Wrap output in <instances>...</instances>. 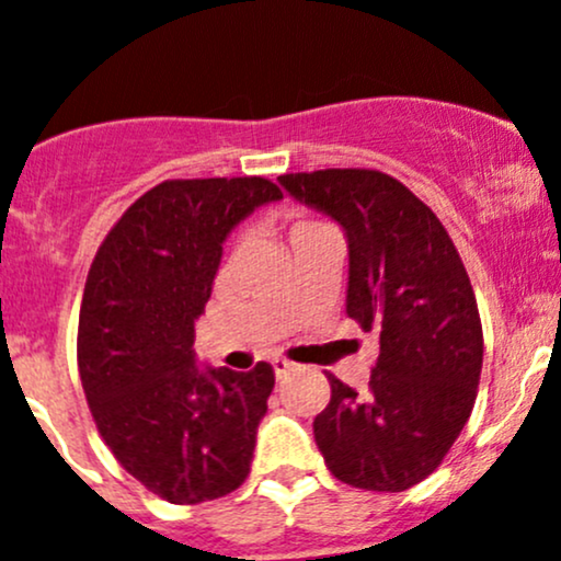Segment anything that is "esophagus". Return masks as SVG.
Here are the masks:
<instances>
[{
	"mask_svg": "<svg viewBox=\"0 0 561 561\" xmlns=\"http://www.w3.org/2000/svg\"><path fill=\"white\" fill-rule=\"evenodd\" d=\"M271 365H274L276 378H285L287 373H293V370H295L293 362H287V359H274V362H271Z\"/></svg>",
	"mask_w": 561,
	"mask_h": 561,
	"instance_id": "esophagus-1",
	"label": "esophagus"
}]
</instances>
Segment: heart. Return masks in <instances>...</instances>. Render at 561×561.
Listing matches in <instances>:
<instances>
[{
    "label": "heart",
    "mask_w": 561,
    "mask_h": 561,
    "mask_svg": "<svg viewBox=\"0 0 561 561\" xmlns=\"http://www.w3.org/2000/svg\"><path fill=\"white\" fill-rule=\"evenodd\" d=\"M317 229H324V226L311 224V220H300V224H295L293 229H290V242H293V239L304 237V233H311V231H317Z\"/></svg>",
    "instance_id": "1"
}]
</instances>
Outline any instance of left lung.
<instances>
[{
	"label": "left lung",
	"instance_id": "1",
	"mask_svg": "<svg viewBox=\"0 0 561 561\" xmlns=\"http://www.w3.org/2000/svg\"><path fill=\"white\" fill-rule=\"evenodd\" d=\"M279 186L341 226L346 313L380 335L367 393L328 375L319 453L351 488L408 490L450 453L477 399L484 343L463 261L439 218L383 172H290Z\"/></svg>",
	"mask_w": 561,
	"mask_h": 561
}]
</instances>
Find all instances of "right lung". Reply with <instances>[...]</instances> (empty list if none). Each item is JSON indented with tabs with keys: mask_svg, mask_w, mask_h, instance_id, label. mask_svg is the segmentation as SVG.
I'll use <instances>...</instances> for the list:
<instances>
[{
	"mask_svg": "<svg viewBox=\"0 0 561 561\" xmlns=\"http://www.w3.org/2000/svg\"><path fill=\"white\" fill-rule=\"evenodd\" d=\"M279 199L266 178L164 181L90 266L77 337L84 397L114 458L170 503L215 501L250 473L274 370L196 365L194 322L229 233Z\"/></svg>",
	"mask_w": 561,
	"mask_h": 561,
	"instance_id": "1",
	"label": "right lung"
}]
</instances>
